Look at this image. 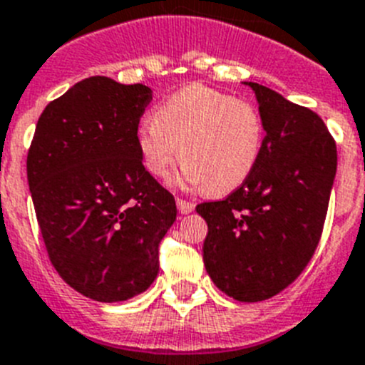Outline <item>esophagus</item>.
Returning a JSON list of instances; mask_svg holds the SVG:
<instances>
[{
    "mask_svg": "<svg viewBox=\"0 0 365 365\" xmlns=\"http://www.w3.org/2000/svg\"><path fill=\"white\" fill-rule=\"evenodd\" d=\"M176 204H178V209H180V213L187 215V213H191L192 209H195V204L189 200H183V198H176Z\"/></svg>",
    "mask_w": 365,
    "mask_h": 365,
    "instance_id": "34e87169",
    "label": "esophagus"
}]
</instances>
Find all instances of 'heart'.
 <instances>
[{
	"label": "heart",
	"instance_id": "obj_1",
	"mask_svg": "<svg viewBox=\"0 0 365 365\" xmlns=\"http://www.w3.org/2000/svg\"><path fill=\"white\" fill-rule=\"evenodd\" d=\"M135 139L143 165L156 178L169 176L180 154L183 182L226 195L255 169L264 125L248 101L191 84L165 99L154 119L139 125Z\"/></svg>",
	"mask_w": 365,
	"mask_h": 365
}]
</instances>
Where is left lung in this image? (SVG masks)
<instances>
[{
  "label": "left lung",
  "instance_id": "obj_1",
  "mask_svg": "<svg viewBox=\"0 0 365 365\" xmlns=\"http://www.w3.org/2000/svg\"><path fill=\"white\" fill-rule=\"evenodd\" d=\"M266 135L248 180L217 202L196 205L207 222L204 264L230 297L244 303L283 292L307 268L327 217L336 141L322 117L257 82Z\"/></svg>",
  "mask_w": 365,
  "mask_h": 365
}]
</instances>
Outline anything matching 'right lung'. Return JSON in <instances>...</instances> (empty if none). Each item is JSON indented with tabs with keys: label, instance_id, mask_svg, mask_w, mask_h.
<instances>
[{
	"label": "right lung",
	"instance_id": "add662e5",
	"mask_svg": "<svg viewBox=\"0 0 365 365\" xmlns=\"http://www.w3.org/2000/svg\"><path fill=\"white\" fill-rule=\"evenodd\" d=\"M145 84L77 82L36 123L27 180L47 257L82 296L103 303L145 292L160 270V242L176 202L145 169L139 119Z\"/></svg>",
	"mask_w": 365,
	"mask_h": 365
}]
</instances>
